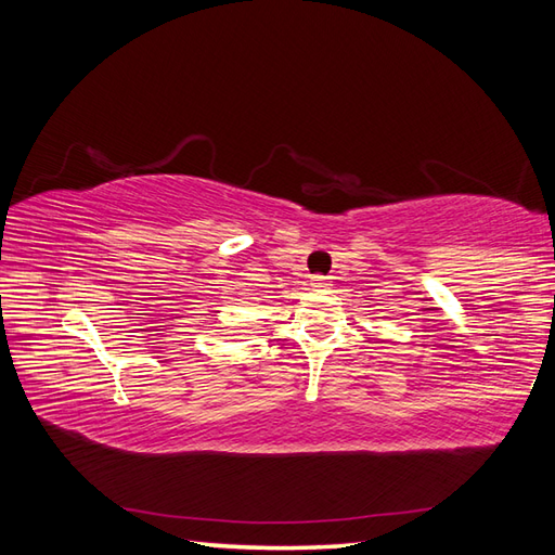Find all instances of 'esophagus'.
Segmentation results:
<instances>
[{"label": "esophagus", "instance_id": "esophagus-1", "mask_svg": "<svg viewBox=\"0 0 555 555\" xmlns=\"http://www.w3.org/2000/svg\"><path fill=\"white\" fill-rule=\"evenodd\" d=\"M310 284L314 289H328L331 287V278H324V275H314L312 280H310Z\"/></svg>", "mask_w": 555, "mask_h": 555}]
</instances>
